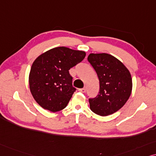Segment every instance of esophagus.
Instances as JSON below:
<instances>
[{
  "label": "esophagus",
  "instance_id": "esophagus-1",
  "mask_svg": "<svg viewBox=\"0 0 156 156\" xmlns=\"http://www.w3.org/2000/svg\"><path fill=\"white\" fill-rule=\"evenodd\" d=\"M80 91V92L81 93H85L86 91V88H80L79 90H78Z\"/></svg>",
  "mask_w": 156,
  "mask_h": 156
}]
</instances>
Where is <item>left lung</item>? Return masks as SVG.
I'll return each mask as SVG.
<instances>
[{
    "label": "left lung",
    "instance_id": "obj_1",
    "mask_svg": "<svg viewBox=\"0 0 156 156\" xmlns=\"http://www.w3.org/2000/svg\"><path fill=\"white\" fill-rule=\"evenodd\" d=\"M88 61L100 83L99 94L89 98L90 108L101 116L111 115L126 104L131 94L130 73L121 61L108 53H90Z\"/></svg>",
    "mask_w": 156,
    "mask_h": 156
}]
</instances>
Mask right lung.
Returning a JSON list of instances; mask_svg holds the SVG:
<instances>
[{
	"label": "right lung",
	"instance_id": "1",
	"mask_svg": "<svg viewBox=\"0 0 156 156\" xmlns=\"http://www.w3.org/2000/svg\"><path fill=\"white\" fill-rule=\"evenodd\" d=\"M86 55L85 51L62 46L49 50L35 60L28 80L31 94L39 105L51 112L67 106L76 90L69 70Z\"/></svg>",
	"mask_w": 156,
	"mask_h": 156
}]
</instances>
